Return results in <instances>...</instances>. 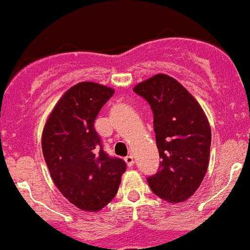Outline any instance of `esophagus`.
<instances>
[{"label": "esophagus", "mask_w": 250, "mask_h": 250, "mask_svg": "<svg viewBox=\"0 0 250 250\" xmlns=\"http://www.w3.org/2000/svg\"><path fill=\"white\" fill-rule=\"evenodd\" d=\"M125 161H126V164L129 165V167H132V165H134V156L130 154V155H127L126 158H125Z\"/></svg>", "instance_id": "1"}]
</instances>
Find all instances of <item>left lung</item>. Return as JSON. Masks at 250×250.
<instances>
[{"label": "left lung", "mask_w": 250, "mask_h": 250, "mask_svg": "<svg viewBox=\"0 0 250 250\" xmlns=\"http://www.w3.org/2000/svg\"><path fill=\"white\" fill-rule=\"evenodd\" d=\"M134 92L151 107L161 158L147 184L161 199L185 202L200 187L209 164L211 131L205 112L182 83L165 74L138 83Z\"/></svg>", "instance_id": "obj_1"}]
</instances>
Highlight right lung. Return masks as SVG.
Returning <instances> with one entry per match:
<instances>
[{
    "label": "right lung",
    "instance_id": "add662e5",
    "mask_svg": "<svg viewBox=\"0 0 250 250\" xmlns=\"http://www.w3.org/2000/svg\"><path fill=\"white\" fill-rule=\"evenodd\" d=\"M114 90L79 83L55 105L42 132L46 164L61 194L81 210L98 211L116 195L126 163L104 151L94 127Z\"/></svg>",
    "mask_w": 250,
    "mask_h": 250
}]
</instances>
